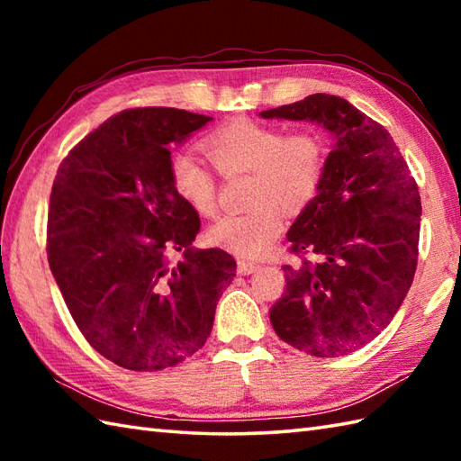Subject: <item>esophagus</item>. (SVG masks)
Instances as JSON below:
<instances>
[{
  "label": "esophagus",
  "instance_id": "1",
  "mask_svg": "<svg viewBox=\"0 0 461 461\" xmlns=\"http://www.w3.org/2000/svg\"><path fill=\"white\" fill-rule=\"evenodd\" d=\"M259 269V263L256 261H248V259H240L238 261V273L240 276H249V273H256Z\"/></svg>",
  "mask_w": 461,
  "mask_h": 461
}]
</instances>
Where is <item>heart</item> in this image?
I'll use <instances>...</instances> for the list:
<instances>
[{
	"mask_svg": "<svg viewBox=\"0 0 461 461\" xmlns=\"http://www.w3.org/2000/svg\"><path fill=\"white\" fill-rule=\"evenodd\" d=\"M203 150L225 178L249 174L253 208L228 213L210 228V240L240 258H259L283 230V210L299 213L317 198L327 174V146L315 131L285 132L281 126L240 119L205 136ZM176 194L194 212L218 208V178L198 156L182 152L172 160Z\"/></svg>",
	"mask_w": 461,
	"mask_h": 461,
	"instance_id": "heart-1",
	"label": "heart"
}]
</instances>
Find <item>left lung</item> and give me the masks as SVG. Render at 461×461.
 <instances>
[{"label": "left lung", "mask_w": 461, "mask_h": 461, "mask_svg": "<svg viewBox=\"0 0 461 461\" xmlns=\"http://www.w3.org/2000/svg\"><path fill=\"white\" fill-rule=\"evenodd\" d=\"M261 116L317 122L335 139L321 192L287 233L301 266H283L287 285L271 325L307 355H350L388 327L412 285L418 184L384 126L340 96L317 93Z\"/></svg>", "instance_id": "8db88e82"}]
</instances>
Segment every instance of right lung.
Segmentation results:
<instances>
[{
  "mask_svg": "<svg viewBox=\"0 0 461 461\" xmlns=\"http://www.w3.org/2000/svg\"><path fill=\"white\" fill-rule=\"evenodd\" d=\"M210 121L168 106L122 111L57 170L49 267L83 337L122 368L156 372L200 350L236 277L230 253L192 249L200 215L172 184L170 149ZM170 250L185 251L178 267Z\"/></svg>",
  "mask_w": 461,
  "mask_h": 461,
  "instance_id": "right-lung-1",
  "label": "right lung"
}]
</instances>
